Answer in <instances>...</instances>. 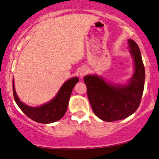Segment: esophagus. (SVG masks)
Here are the masks:
<instances>
[{"instance_id": "esophagus-1", "label": "esophagus", "mask_w": 159, "mask_h": 159, "mask_svg": "<svg viewBox=\"0 0 159 159\" xmlns=\"http://www.w3.org/2000/svg\"><path fill=\"white\" fill-rule=\"evenodd\" d=\"M87 72H88V69L87 67H85V66H84V67H81L80 69L79 73L81 77H84V76L86 75L87 74Z\"/></svg>"}]
</instances>
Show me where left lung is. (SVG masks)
<instances>
[{"label": "left lung", "instance_id": "8db88e82", "mask_svg": "<svg viewBox=\"0 0 159 159\" xmlns=\"http://www.w3.org/2000/svg\"><path fill=\"white\" fill-rule=\"evenodd\" d=\"M130 53L134 59L135 72L127 85H112L97 75H87L84 81L93 112L104 121L112 122L127 118L140 105L144 87L145 70L140 49L129 39Z\"/></svg>", "mask_w": 159, "mask_h": 159}]
</instances>
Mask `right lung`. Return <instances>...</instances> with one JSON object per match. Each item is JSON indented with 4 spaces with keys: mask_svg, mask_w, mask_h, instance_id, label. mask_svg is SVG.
Returning <instances> with one entry per match:
<instances>
[{
    "mask_svg": "<svg viewBox=\"0 0 159 159\" xmlns=\"http://www.w3.org/2000/svg\"><path fill=\"white\" fill-rule=\"evenodd\" d=\"M78 81L79 79L78 78H72L68 80L63 84L58 94L50 102L38 107H29L19 100L15 93L14 84L12 85L13 95L19 108L32 120L42 124L53 123L60 120L64 116L72 89Z\"/></svg>",
    "mask_w": 159,
    "mask_h": 159,
    "instance_id": "add662e5",
    "label": "right lung"
}]
</instances>
